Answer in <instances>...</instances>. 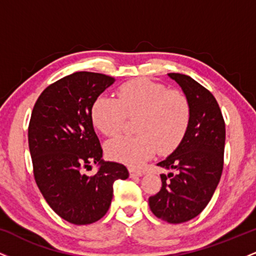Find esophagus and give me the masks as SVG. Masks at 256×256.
I'll use <instances>...</instances> for the list:
<instances>
[{
	"instance_id": "34e87169",
	"label": "esophagus",
	"mask_w": 256,
	"mask_h": 256,
	"mask_svg": "<svg viewBox=\"0 0 256 256\" xmlns=\"http://www.w3.org/2000/svg\"><path fill=\"white\" fill-rule=\"evenodd\" d=\"M128 171H130L131 177H140V176H143V172L137 171V170H134V168H130Z\"/></svg>"
}]
</instances>
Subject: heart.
<instances>
[{
	"instance_id": "1",
	"label": "heart",
	"mask_w": 256,
	"mask_h": 256,
	"mask_svg": "<svg viewBox=\"0 0 256 256\" xmlns=\"http://www.w3.org/2000/svg\"><path fill=\"white\" fill-rule=\"evenodd\" d=\"M134 136H120L106 144L112 160L138 168L160 154H170L180 144L192 122V104L184 92L146 78L122 84L116 98L98 96L90 108V119L104 136H116L126 118H134Z\"/></svg>"
}]
</instances>
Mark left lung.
Segmentation results:
<instances>
[{
  "label": "left lung",
  "instance_id": "1",
  "mask_svg": "<svg viewBox=\"0 0 256 256\" xmlns=\"http://www.w3.org/2000/svg\"><path fill=\"white\" fill-rule=\"evenodd\" d=\"M192 104V122L184 140L158 166L172 170L160 174L161 189L149 198L155 216L180 224L198 216L212 198L224 166L225 122L210 91L180 73H168Z\"/></svg>",
  "mask_w": 256,
  "mask_h": 256
}]
</instances>
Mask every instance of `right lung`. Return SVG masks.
<instances>
[{
	"instance_id": "right-lung-1",
	"label": "right lung",
	"mask_w": 256,
	"mask_h": 256,
	"mask_svg": "<svg viewBox=\"0 0 256 256\" xmlns=\"http://www.w3.org/2000/svg\"><path fill=\"white\" fill-rule=\"evenodd\" d=\"M114 82L101 73H72L49 85L32 110L28 148L34 180L52 210L71 224L101 219L110 210L114 182L128 177L124 165L102 158L90 119L92 102ZM91 163L99 171L89 178L82 168Z\"/></svg>"
}]
</instances>
